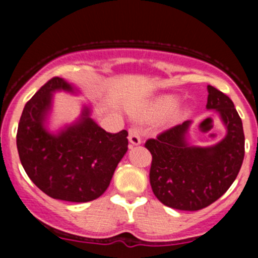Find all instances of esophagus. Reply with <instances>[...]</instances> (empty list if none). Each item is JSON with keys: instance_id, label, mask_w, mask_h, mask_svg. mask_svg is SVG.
Here are the masks:
<instances>
[{"instance_id": "obj_1", "label": "esophagus", "mask_w": 258, "mask_h": 258, "mask_svg": "<svg viewBox=\"0 0 258 258\" xmlns=\"http://www.w3.org/2000/svg\"><path fill=\"white\" fill-rule=\"evenodd\" d=\"M128 140L134 146H139L141 145L142 140H141V131L139 128H130L128 131Z\"/></svg>"}]
</instances>
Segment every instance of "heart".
<instances>
[{"label": "heart", "instance_id": "1", "mask_svg": "<svg viewBox=\"0 0 258 258\" xmlns=\"http://www.w3.org/2000/svg\"><path fill=\"white\" fill-rule=\"evenodd\" d=\"M178 103V97L175 95H161L156 97L155 100L151 102L150 110L153 114H168L171 121H176V119L181 118L186 114V108L176 107Z\"/></svg>", "mask_w": 258, "mask_h": 258}]
</instances>
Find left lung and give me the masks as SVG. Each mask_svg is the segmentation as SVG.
I'll return each instance as SVG.
<instances>
[{"mask_svg":"<svg viewBox=\"0 0 258 258\" xmlns=\"http://www.w3.org/2000/svg\"><path fill=\"white\" fill-rule=\"evenodd\" d=\"M209 111H216L226 135L211 146L189 142L192 121L148 140L145 147L152 155L150 182L155 196L165 206L197 211L217 201L237 177L244 157L242 121L228 96L207 86Z\"/></svg>","mask_w":258,"mask_h":258,"instance_id":"left-lung-1","label":"left lung"}]
</instances>
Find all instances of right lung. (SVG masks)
I'll return each instance as SVG.
<instances>
[{"label": "right lung", "instance_id": "add662e5", "mask_svg": "<svg viewBox=\"0 0 258 258\" xmlns=\"http://www.w3.org/2000/svg\"><path fill=\"white\" fill-rule=\"evenodd\" d=\"M56 92L80 95L74 83L53 77L26 103L17 130L21 163L31 181L56 200L88 202L110 186L117 165L128 150L126 130L106 132L92 118V106L82 103L80 116L58 128L51 127Z\"/></svg>", "mask_w": 258, "mask_h": 258}]
</instances>
